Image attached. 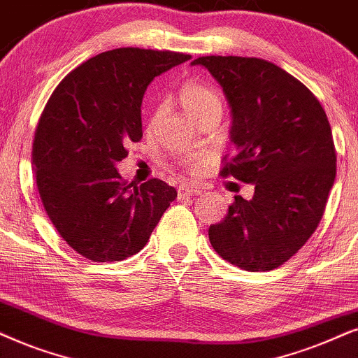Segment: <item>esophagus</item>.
<instances>
[{"label": "esophagus", "mask_w": 358, "mask_h": 358, "mask_svg": "<svg viewBox=\"0 0 358 358\" xmlns=\"http://www.w3.org/2000/svg\"><path fill=\"white\" fill-rule=\"evenodd\" d=\"M198 194H201V188L194 187V185H180L178 187V198L198 196Z\"/></svg>", "instance_id": "obj_1"}]
</instances>
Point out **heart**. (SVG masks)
Returning a JSON list of instances; mask_svg holds the SVG:
<instances>
[{
	"label": "heart",
	"mask_w": 358,
	"mask_h": 358,
	"mask_svg": "<svg viewBox=\"0 0 358 358\" xmlns=\"http://www.w3.org/2000/svg\"><path fill=\"white\" fill-rule=\"evenodd\" d=\"M178 99L185 112L192 117V119L200 122L201 119L210 115L220 117L223 112V101H221L220 94L215 89L208 87L205 84L200 83H187L180 87ZM185 165L194 166L192 158H185Z\"/></svg>",
	"instance_id": "obj_1"
}]
</instances>
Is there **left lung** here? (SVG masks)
I'll list each match as a JSON object with an SVG mask.
<instances>
[{
  "instance_id": "1",
  "label": "left lung",
  "mask_w": 358,
  "mask_h": 358,
  "mask_svg": "<svg viewBox=\"0 0 358 358\" xmlns=\"http://www.w3.org/2000/svg\"><path fill=\"white\" fill-rule=\"evenodd\" d=\"M231 107L234 157L221 175L255 185L234 196L208 229L211 246L244 271H273L296 255L322 220L334 180L336 147L317 97L286 71L257 57L203 56Z\"/></svg>"
}]
</instances>
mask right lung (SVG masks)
I'll return each instance as SVG.
<instances>
[{
  "label": "right lung",
  "mask_w": 358,
  "mask_h": 358,
  "mask_svg": "<svg viewBox=\"0 0 358 358\" xmlns=\"http://www.w3.org/2000/svg\"><path fill=\"white\" fill-rule=\"evenodd\" d=\"M189 54L120 48L89 59L52 92L33 142L49 220L80 256L122 261L142 250L176 189L158 178L127 185L115 165L142 138V99L157 76Z\"/></svg>",
  "instance_id": "obj_1"
}]
</instances>
